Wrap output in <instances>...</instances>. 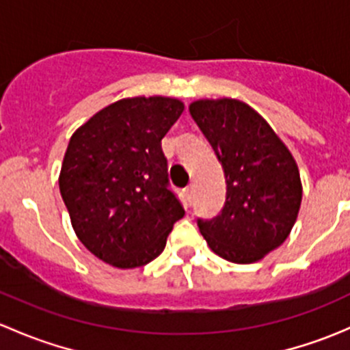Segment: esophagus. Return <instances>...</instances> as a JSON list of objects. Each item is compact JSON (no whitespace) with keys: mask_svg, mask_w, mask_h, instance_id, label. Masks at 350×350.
Wrapping results in <instances>:
<instances>
[{"mask_svg":"<svg viewBox=\"0 0 350 350\" xmlns=\"http://www.w3.org/2000/svg\"><path fill=\"white\" fill-rule=\"evenodd\" d=\"M183 191H185V196H186V200H188V203H191L193 195H195V186H193V185L186 186V188L183 189Z\"/></svg>","mask_w":350,"mask_h":350,"instance_id":"34e87169","label":"esophagus"}]
</instances>
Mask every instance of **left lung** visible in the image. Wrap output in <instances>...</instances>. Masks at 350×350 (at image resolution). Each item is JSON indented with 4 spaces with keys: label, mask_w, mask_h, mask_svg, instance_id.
I'll list each match as a JSON object with an SVG mask.
<instances>
[{
    "label": "left lung",
    "mask_w": 350,
    "mask_h": 350,
    "mask_svg": "<svg viewBox=\"0 0 350 350\" xmlns=\"http://www.w3.org/2000/svg\"><path fill=\"white\" fill-rule=\"evenodd\" d=\"M189 113L221 162L227 183L220 213L198 218L201 235L230 262L260 260L288 239L298 217V165L269 123L242 101L200 100Z\"/></svg>",
    "instance_id": "1"
}]
</instances>
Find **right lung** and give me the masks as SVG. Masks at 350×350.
I'll return each mask as SVG.
<instances>
[{"label":"right lung","mask_w":350,"mask_h":350,"mask_svg":"<svg viewBox=\"0 0 350 350\" xmlns=\"http://www.w3.org/2000/svg\"><path fill=\"white\" fill-rule=\"evenodd\" d=\"M183 109L174 98H126L70 137L59 188L77 239L107 264L120 269L149 264L185 217L169 189L161 147Z\"/></svg>","instance_id":"obj_1"}]
</instances>
